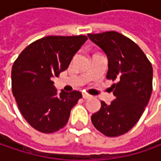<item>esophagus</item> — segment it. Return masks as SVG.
I'll return each mask as SVG.
<instances>
[{
	"label": "esophagus",
	"instance_id": "34e87169",
	"mask_svg": "<svg viewBox=\"0 0 161 161\" xmlns=\"http://www.w3.org/2000/svg\"><path fill=\"white\" fill-rule=\"evenodd\" d=\"M90 95H89V94H87V93H83L82 94V97H83L84 99H88V98H90Z\"/></svg>",
	"mask_w": 161,
	"mask_h": 161
}]
</instances>
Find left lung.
<instances>
[{"label":"left lung","instance_id":"left-lung-1","mask_svg":"<svg viewBox=\"0 0 161 161\" xmlns=\"http://www.w3.org/2000/svg\"><path fill=\"white\" fill-rule=\"evenodd\" d=\"M108 58L107 79L115 97L109 105L91 115L97 130L108 137L127 133L139 121L152 92V66L145 53L133 40L115 31L88 34Z\"/></svg>","mask_w":161,"mask_h":161}]
</instances>
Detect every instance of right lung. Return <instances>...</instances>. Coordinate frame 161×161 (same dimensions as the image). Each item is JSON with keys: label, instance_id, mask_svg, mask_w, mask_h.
I'll list each match as a JSON object with an SVG mask.
<instances>
[{"label": "right lung", "instance_id": "right-lung-1", "mask_svg": "<svg viewBox=\"0 0 161 161\" xmlns=\"http://www.w3.org/2000/svg\"><path fill=\"white\" fill-rule=\"evenodd\" d=\"M88 37L83 35L48 36L31 43L16 59L11 70V87L24 118L44 133L62 129L71 108L82 95L73 90L59 94L53 78L65 71L73 55Z\"/></svg>", "mask_w": 161, "mask_h": 161}]
</instances>
